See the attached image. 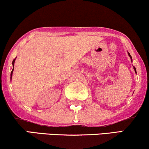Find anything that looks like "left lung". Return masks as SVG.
Returning <instances> with one entry per match:
<instances>
[{
	"mask_svg": "<svg viewBox=\"0 0 149 149\" xmlns=\"http://www.w3.org/2000/svg\"><path fill=\"white\" fill-rule=\"evenodd\" d=\"M128 54H129V56H130V58H131V61H132V57H131V55H130V54H129V53H128ZM133 69H134V70H135V73H136V69H135V67H133Z\"/></svg>",
	"mask_w": 149,
	"mask_h": 149,
	"instance_id": "left-lung-1",
	"label": "left lung"
}]
</instances>
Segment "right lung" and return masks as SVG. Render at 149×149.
Instances as JSON below:
<instances>
[{
	"instance_id": "add662e5",
	"label": "right lung",
	"mask_w": 149,
	"mask_h": 149,
	"mask_svg": "<svg viewBox=\"0 0 149 149\" xmlns=\"http://www.w3.org/2000/svg\"><path fill=\"white\" fill-rule=\"evenodd\" d=\"M15 60L16 59H14V61H13V62H12V65H13V69H12V72H11V79H12V73H13V71H14V62H15Z\"/></svg>"
}]
</instances>
